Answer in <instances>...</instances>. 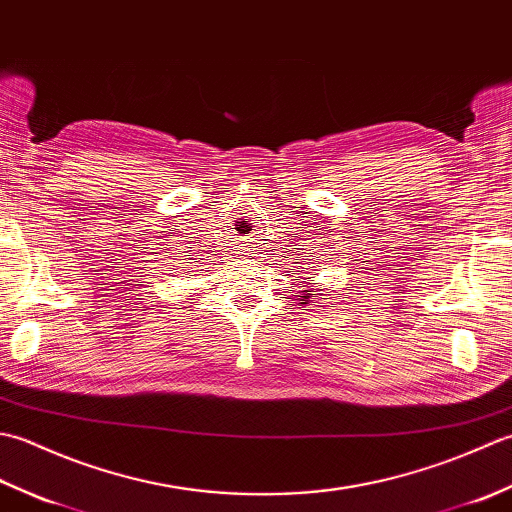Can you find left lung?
<instances>
[{
	"instance_id": "1",
	"label": "left lung",
	"mask_w": 512,
	"mask_h": 512,
	"mask_svg": "<svg viewBox=\"0 0 512 512\" xmlns=\"http://www.w3.org/2000/svg\"><path fill=\"white\" fill-rule=\"evenodd\" d=\"M308 279H310V277H308ZM303 292H306V297H303L301 301H306V299H308V295H310V292H312V290H303Z\"/></svg>"
}]
</instances>
